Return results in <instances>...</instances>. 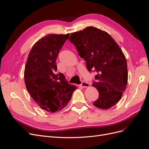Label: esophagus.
<instances>
[{
  "label": "esophagus",
  "instance_id": "34e87169",
  "mask_svg": "<svg viewBox=\"0 0 149 149\" xmlns=\"http://www.w3.org/2000/svg\"><path fill=\"white\" fill-rule=\"evenodd\" d=\"M80 86L81 87H83V88H86V87H89V84L88 83H87V82H86V81H82V82H81V84H80Z\"/></svg>",
  "mask_w": 149,
  "mask_h": 149
}]
</instances>
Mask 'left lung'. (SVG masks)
<instances>
[{"label": "left lung", "instance_id": "8db88e82", "mask_svg": "<svg viewBox=\"0 0 149 149\" xmlns=\"http://www.w3.org/2000/svg\"><path fill=\"white\" fill-rule=\"evenodd\" d=\"M69 41L85 61L88 70L98 73L92 84L99 92L94 106L102 109L114 106L128 79L126 59L121 48L107 32L93 26L71 33Z\"/></svg>", "mask_w": 149, "mask_h": 149}]
</instances>
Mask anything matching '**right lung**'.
<instances>
[{
    "label": "right lung",
    "mask_w": 149,
    "mask_h": 149,
    "mask_svg": "<svg viewBox=\"0 0 149 149\" xmlns=\"http://www.w3.org/2000/svg\"><path fill=\"white\" fill-rule=\"evenodd\" d=\"M66 35L49 34L33 46L24 72V79L31 97L42 109L59 111L70 100L75 85L69 84L63 74L57 72L56 58Z\"/></svg>",
    "instance_id": "obj_1"
}]
</instances>
